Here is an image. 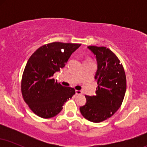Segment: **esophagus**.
<instances>
[{
    "instance_id": "obj_1",
    "label": "esophagus",
    "mask_w": 147,
    "mask_h": 147,
    "mask_svg": "<svg viewBox=\"0 0 147 147\" xmlns=\"http://www.w3.org/2000/svg\"><path fill=\"white\" fill-rule=\"evenodd\" d=\"M75 92H76V95H82V92L81 90H76Z\"/></svg>"
}]
</instances>
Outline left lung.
I'll list each match as a JSON object with an SVG mask.
<instances>
[{"label": "left lung", "mask_w": 147, "mask_h": 147, "mask_svg": "<svg viewBox=\"0 0 147 147\" xmlns=\"http://www.w3.org/2000/svg\"><path fill=\"white\" fill-rule=\"evenodd\" d=\"M97 63L95 79L96 95H86V103L79 108L88 120L98 123L113 115L120 107L126 90L125 72L115 55L105 47L88 46Z\"/></svg>", "instance_id": "left-lung-1"}]
</instances>
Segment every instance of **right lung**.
<instances>
[{"label": "right lung", "mask_w": 147, "mask_h": 147, "mask_svg": "<svg viewBox=\"0 0 147 147\" xmlns=\"http://www.w3.org/2000/svg\"><path fill=\"white\" fill-rule=\"evenodd\" d=\"M80 45L54 42L40 47L28 59L22 77L21 91L24 101L36 115L55 117L75 94V89L63 86L52 77L65 66Z\"/></svg>", "instance_id": "obj_1"}]
</instances>
